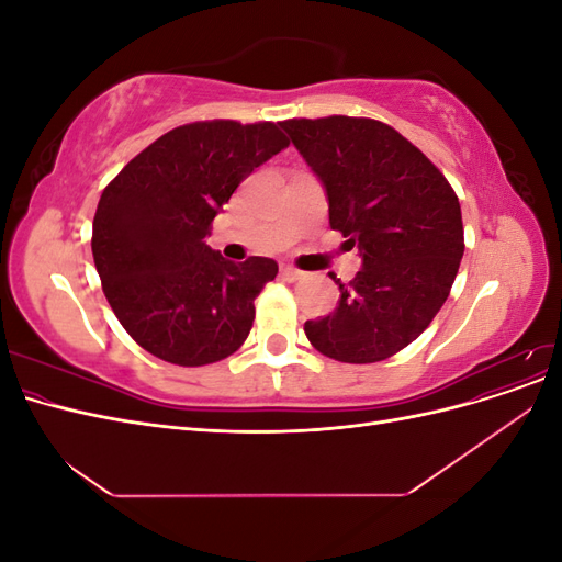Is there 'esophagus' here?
<instances>
[{"label":"esophagus","mask_w":562,"mask_h":562,"mask_svg":"<svg viewBox=\"0 0 562 562\" xmlns=\"http://www.w3.org/2000/svg\"><path fill=\"white\" fill-rule=\"evenodd\" d=\"M281 277H283L285 281H297V279L302 277V271L295 269L293 265H281Z\"/></svg>","instance_id":"1"}]
</instances>
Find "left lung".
Instances as JSON below:
<instances>
[{
  "instance_id": "left-lung-1",
  "label": "left lung",
  "mask_w": 562,
  "mask_h": 562,
  "mask_svg": "<svg viewBox=\"0 0 562 562\" xmlns=\"http://www.w3.org/2000/svg\"><path fill=\"white\" fill-rule=\"evenodd\" d=\"M281 128L326 190L330 227L363 260L349 283L333 277L335 312L304 333L335 361H384L427 330L450 295L464 255L459 199L411 140L375 119H288Z\"/></svg>"
}]
</instances>
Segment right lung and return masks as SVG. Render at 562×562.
<instances>
[{
	"label": "right lung",
	"mask_w": 562,
	"mask_h": 562,
	"mask_svg": "<svg viewBox=\"0 0 562 562\" xmlns=\"http://www.w3.org/2000/svg\"><path fill=\"white\" fill-rule=\"evenodd\" d=\"M283 147L271 122H194L164 133L105 187L93 262L114 316L157 359L206 366L246 342L255 297L279 265L258 255L234 265L206 236L241 180Z\"/></svg>",
	"instance_id": "obj_1"
}]
</instances>
